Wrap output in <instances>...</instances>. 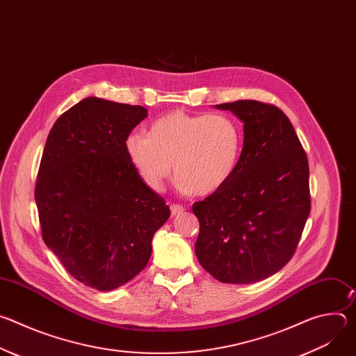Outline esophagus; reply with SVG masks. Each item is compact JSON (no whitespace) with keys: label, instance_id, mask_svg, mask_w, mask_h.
<instances>
[{"label":"esophagus","instance_id":"1","mask_svg":"<svg viewBox=\"0 0 356 356\" xmlns=\"http://www.w3.org/2000/svg\"><path fill=\"white\" fill-rule=\"evenodd\" d=\"M170 211H172V216H179L184 211V207L180 206V204H172L170 206Z\"/></svg>","mask_w":356,"mask_h":356}]
</instances>
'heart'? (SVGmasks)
<instances>
[{"mask_svg":"<svg viewBox=\"0 0 356 356\" xmlns=\"http://www.w3.org/2000/svg\"><path fill=\"white\" fill-rule=\"evenodd\" d=\"M127 155L154 190H161L175 170L179 187L200 195L220 190L236 170L242 129L227 114L168 113L150 125L147 135L131 134Z\"/></svg>","mask_w":356,"mask_h":356,"instance_id":"1","label":"heart"}]
</instances>
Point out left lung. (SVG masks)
<instances>
[{
  "label": "left lung",
  "mask_w": 356,
  "mask_h": 356,
  "mask_svg": "<svg viewBox=\"0 0 356 356\" xmlns=\"http://www.w3.org/2000/svg\"><path fill=\"white\" fill-rule=\"evenodd\" d=\"M216 107L243 122V147L232 177L193 204L195 255L222 283H257L294 255L312 209L309 161L276 106L239 99Z\"/></svg>",
  "instance_id": "obj_1"
}]
</instances>
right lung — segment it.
<instances>
[{
  "instance_id": "obj_1",
  "label": "right lung",
  "mask_w": 356,
  "mask_h": 356,
  "mask_svg": "<svg viewBox=\"0 0 356 356\" xmlns=\"http://www.w3.org/2000/svg\"><path fill=\"white\" fill-rule=\"evenodd\" d=\"M146 117L140 106L87 97L58 118L43 149L35 186L42 238L74 279L99 291L145 269L170 217L125 150Z\"/></svg>"
}]
</instances>
